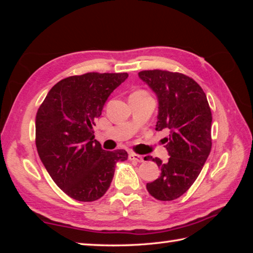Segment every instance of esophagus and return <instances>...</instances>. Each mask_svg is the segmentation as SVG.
<instances>
[{
  "mask_svg": "<svg viewBox=\"0 0 253 253\" xmlns=\"http://www.w3.org/2000/svg\"><path fill=\"white\" fill-rule=\"evenodd\" d=\"M128 158H129L130 161H134V162H137V163H140V162L144 161V158L142 156L137 155V154H135V153H129Z\"/></svg>",
  "mask_w": 253,
  "mask_h": 253,
  "instance_id": "1",
  "label": "esophagus"
}]
</instances>
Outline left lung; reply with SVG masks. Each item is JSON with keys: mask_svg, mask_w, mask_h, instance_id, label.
I'll return each instance as SVG.
<instances>
[{"mask_svg": "<svg viewBox=\"0 0 253 253\" xmlns=\"http://www.w3.org/2000/svg\"><path fill=\"white\" fill-rule=\"evenodd\" d=\"M138 77L157 97L155 129L169 131L164 138L169 161L144 158L161 169L160 177L146 188L157 200L172 201L195 182L211 152V109L203 89L190 77L165 70L140 71Z\"/></svg>", "mask_w": 253, "mask_h": 253, "instance_id": "8db88e82", "label": "left lung"}]
</instances>
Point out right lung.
<instances>
[{
	"label": "right lung",
	"instance_id": "right-lung-1",
	"mask_svg": "<svg viewBox=\"0 0 253 253\" xmlns=\"http://www.w3.org/2000/svg\"><path fill=\"white\" fill-rule=\"evenodd\" d=\"M123 74L88 72L55 84L36 117V145L54 183L81 202L100 199L110 186L125 149L106 152L95 139L93 126L110 93L127 79Z\"/></svg>",
	"mask_w": 253,
	"mask_h": 253
}]
</instances>
